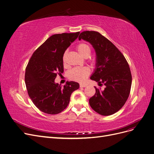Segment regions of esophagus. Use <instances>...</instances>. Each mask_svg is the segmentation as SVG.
<instances>
[{
    "mask_svg": "<svg viewBox=\"0 0 154 154\" xmlns=\"http://www.w3.org/2000/svg\"><path fill=\"white\" fill-rule=\"evenodd\" d=\"M87 85L86 84H83V83H81L80 85H79V87H80L81 88H84V87H87Z\"/></svg>",
    "mask_w": 154,
    "mask_h": 154,
    "instance_id": "esophagus-1",
    "label": "esophagus"
}]
</instances>
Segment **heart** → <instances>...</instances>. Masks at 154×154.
<instances>
[{
	"label": "heart",
	"mask_w": 154,
	"mask_h": 154,
	"mask_svg": "<svg viewBox=\"0 0 154 154\" xmlns=\"http://www.w3.org/2000/svg\"><path fill=\"white\" fill-rule=\"evenodd\" d=\"M76 50L78 53L85 58L88 57L91 52L90 46L86 43H82V44H79L76 47ZM67 54V52H65L63 55V60L64 64L66 63ZM91 62L92 64H94L95 63V60L94 59H91ZM90 70L88 67H75L69 71L68 77L71 80L78 82H83L90 75Z\"/></svg>",
	"instance_id": "1"
}]
</instances>
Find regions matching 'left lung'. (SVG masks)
I'll use <instances>...</instances> for the list:
<instances>
[{
	"instance_id": "obj_1",
	"label": "left lung",
	"mask_w": 154,
	"mask_h": 154,
	"mask_svg": "<svg viewBox=\"0 0 154 154\" xmlns=\"http://www.w3.org/2000/svg\"><path fill=\"white\" fill-rule=\"evenodd\" d=\"M78 38L89 42L96 53V67L90 79L105 85L104 90L95 87L90 106L100 115H112L125 105L130 93L132 77L128 63L118 48L97 32L85 31Z\"/></svg>"
}]
</instances>
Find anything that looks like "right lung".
Here are the masks:
<instances>
[{
	"mask_svg": "<svg viewBox=\"0 0 154 154\" xmlns=\"http://www.w3.org/2000/svg\"><path fill=\"white\" fill-rule=\"evenodd\" d=\"M79 34L78 32L52 35L29 59L25 72L26 87L31 100L43 112L57 114L63 111L71 94L79 87L75 82H67L63 87L55 83L57 74L64 72L63 55Z\"/></svg>",
	"mask_w": 154,
	"mask_h": 154,
	"instance_id": "1",
	"label": "right lung"
}]
</instances>
